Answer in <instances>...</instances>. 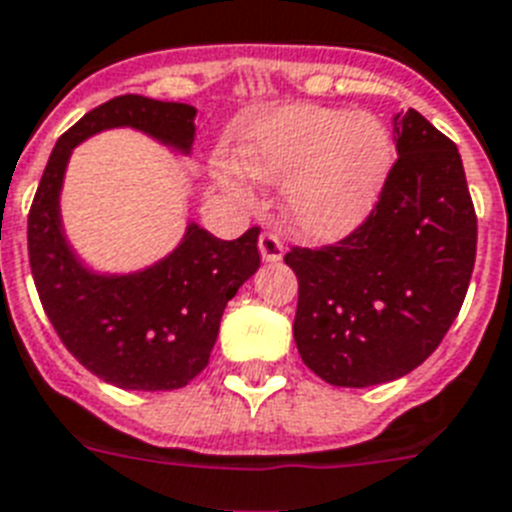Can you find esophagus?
<instances>
[{"mask_svg": "<svg viewBox=\"0 0 512 512\" xmlns=\"http://www.w3.org/2000/svg\"><path fill=\"white\" fill-rule=\"evenodd\" d=\"M259 251H261V259L264 261H280L282 253H285V243H282V238L277 235V232L266 230V232H261Z\"/></svg>", "mask_w": 512, "mask_h": 512, "instance_id": "1", "label": "esophagus"}]
</instances>
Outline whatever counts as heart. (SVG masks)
Listing matches in <instances>:
<instances>
[{
  "mask_svg": "<svg viewBox=\"0 0 512 512\" xmlns=\"http://www.w3.org/2000/svg\"><path fill=\"white\" fill-rule=\"evenodd\" d=\"M243 164L251 175L285 183V211L308 238H337L356 227L382 190L390 135L371 114L295 104L248 130ZM227 190L246 196V180L222 172Z\"/></svg>",
  "mask_w": 512,
  "mask_h": 512,
  "instance_id": "obj_1",
  "label": "heart"
}]
</instances>
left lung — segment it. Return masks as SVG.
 <instances>
[{"instance_id": "1", "label": "left lung", "mask_w": 512, "mask_h": 512, "mask_svg": "<svg viewBox=\"0 0 512 512\" xmlns=\"http://www.w3.org/2000/svg\"><path fill=\"white\" fill-rule=\"evenodd\" d=\"M398 159L369 217L335 246L285 253L298 277L293 335L335 387L405 377L432 356L466 298L476 211L445 133L416 109L395 117Z\"/></svg>"}]
</instances>
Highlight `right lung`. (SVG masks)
<instances>
[{"label":"right lung","instance_id":"right-lung-1","mask_svg":"<svg viewBox=\"0 0 512 512\" xmlns=\"http://www.w3.org/2000/svg\"><path fill=\"white\" fill-rule=\"evenodd\" d=\"M196 109L125 94L83 114L59 135L28 211V259L38 298L65 348L91 374L122 390H180L209 363L227 301L261 264L259 227L219 240L190 225L164 261L128 277L91 274L59 222V188L70 151L107 128L143 130L190 151Z\"/></svg>","mask_w":512,"mask_h":512}]
</instances>
